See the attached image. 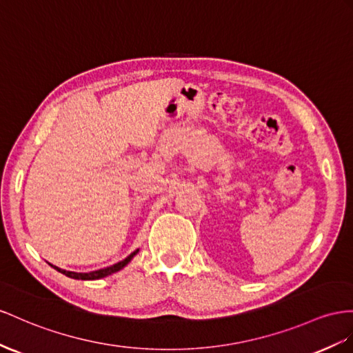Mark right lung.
<instances>
[{
	"label": "right lung",
	"mask_w": 353,
	"mask_h": 353,
	"mask_svg": "<svg viewBox=\"0 0 353 353\" xmlns=\"http://www.w3.org/2000/svg\"><path fill=\"white\" fill-rule=\"evenodd\" d=\"M137 252H139V249L134 250L130 256H126L123 261H121V263L113 264V265H110V267L101 268V270H97V271H90V273H74V271H67V270L58 268V267H55V265H52V267L55 268L57 271H59V273L65 274L67 277H71V279H77V280H97V279H103V277H105V276H110V274L116 273V271L122 270L126 264L130 263V261H131L135 255H137Z\"/></svg>",
	"instance_id": "1"
}]
</instances>
